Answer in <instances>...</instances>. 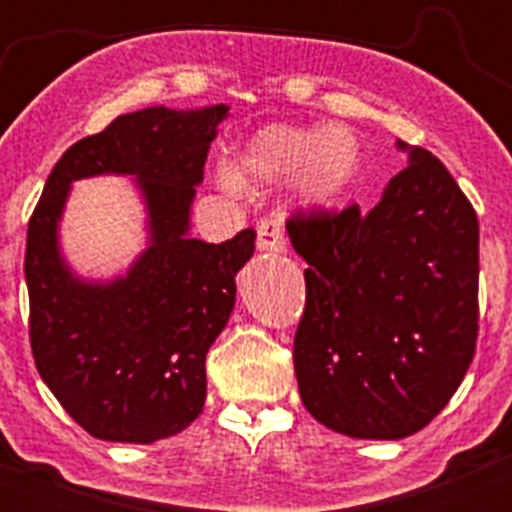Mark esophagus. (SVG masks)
Instances as JSON below:
<instances>
[{
    "label": "esophagus",
    "mask_w": 512,
    "mask_h": 512,
    "mask_svg": "<svg viewBox=\"0 0 512 512\" xmlns=\"http://www.w3.org/2000/svg\"><path fill=\"white\" fill-rule=\"evenodd\" d=\"M287 247L285 232H282V220L270 215L262 218L257 225V250L262 252H282Z\"/></svg>",
    "instance_id": "34e87169"
}]
</instances>
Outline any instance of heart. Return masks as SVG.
I'll return each mask as SVG.
<instances>
[{
  "mask_svg": "<svg viewBox=\"0 0 512 512\" xmlns=\"http://www.w3.org/2000/svg\"><path fill=\"white\" fill-rule=\"evenodd\" d=\"M359 143L337 126H270L255 133L230 165V180L240 188L299 180L307 203L332 205L359 170Z\"/></svg>",
  "mask_w": 512,
  "mask_h": 512,
  "instance_id": "heart-1",
  "label": "heart"
}]
</instances>
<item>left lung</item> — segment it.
Masks as SVG:
<instances>
[{
	"label": "left lung",
	"mask_w": 512,
	"mask_h": 512,
	"mask_svg": "<svg viewBox=\"0 0 512 512\" xmlns=\"http://www.w3.org/2000/svg\"><path fill=\"white\" fill-rule=\"evenodd\" d=\"M409 165L361 213L297 210L287 232L307 270L294 374L307 411L352 438L421 431L461 386L478 339V218L446 165Z\"/></svg>",
	"instance_id": "left-lung-1"
}]
</instances>
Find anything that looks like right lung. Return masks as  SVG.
<instances>
[{
    "label": "right lung",
    "mask_w": 512,
    "mask_h": 512,
    "mask_svg": "<svg viewBox=\"0 0 512 512\" xmlns=\"http://www.w3.org/2000/svg\"><path fill=\"white\" fill-rule=\"evenodd\" d=\"M225 103L126 113L81 138L49 173L27 230L29 342L51 394L101 441L153 443L188 428L205 404V356L235 304V277L255 230L232 240L188 235L195 185ZM136 174L152 245L128 276L79 281L58 252L68 185L91 174Z\"/></svg>",
    "instance_id": "1"
}]
</instances>
